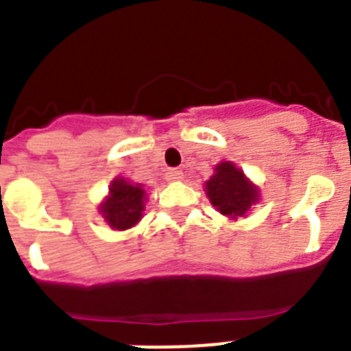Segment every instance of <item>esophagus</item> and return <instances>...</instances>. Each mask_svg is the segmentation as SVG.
Wrapping results in <instances>:
<instances>
[{
  "label": "esophagus",
  "instance_id": "esophagus-1",
  "mask_svg": "<svg viewBox=\"0 0 351 351\" xmlns=\"http://www.w3.org/2000/svg\"><path fill=\"white\" fill-rule=\"evenodd\" d=\"M166 178L169 182H180L184 178V173L180 169H169L166 173Z\"/></svg>",
  "mask_w": 351,
  "mask_h": 351
}]
</instances>
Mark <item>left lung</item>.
I'll list each match as a JSON object with an SVG mask.
<instances>
[{
	"mask_svg": "<svg viewBox=\"0 0 351 351\" xmlns=\"http://www.w3.org/2000/svg\"><path fill=\"white\" fill-rule=\"evenodd\" d=\"M205 193L210 204L230 220L247 215L259 200L258 187L232 162H220L215 167V175L205 182Z\"/></svg>",
	"mask_w": 351,
	"mask_h": 351,
	"instance_id": "left-lung-1",
	"label": "left lung"
}]
</instances>
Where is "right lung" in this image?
<instances>
[{
    "mask_svg": "<svg viewBox=\"0 0 351 351\" xmlns=\"http://www.w3.org/2000/svg\"><path fill=\"white\" fill-rule=\"evenodd\" d=\"M146 191L141 184H131L124 178H115L110 185V195L99 205V213L111 229L126 230L138 223L142 210L146 209Z\"/></svg>",
    "mask_w": 351,
    "mask_h": 351,
    "instance_id": "1",
    "label": "right lung"
}]
</instances>
